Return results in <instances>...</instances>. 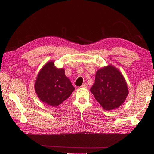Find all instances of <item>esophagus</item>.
Here are the masks:
<instances>
[{"label":"esophagus","instance_id":"34e87169","mask_svg":"<svg viewBox=\"0 0 154 154\" xmlns=\"http://www.w3.org/2000/svg\"><path fill=\"white\" fill-rule=\"evenodd\" d=\"M82 88H87V83H84L82 85V86H81Z\"/></svg>","mask_w":154,"mask_h":154}]
</instances>
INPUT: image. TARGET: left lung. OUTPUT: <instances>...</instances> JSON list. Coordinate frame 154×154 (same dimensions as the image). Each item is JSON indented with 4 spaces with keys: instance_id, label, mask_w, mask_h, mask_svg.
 <instances>
[{
    "instance_id": "obj_1",
    "label": "left lung",
    "mask_w": 154,
    "mask_h": 154,
    "mask_svg": "<svg viewBox=\"0 0 154 154\" xmlns=\"http://www.w3.org/2000/svg\"><path fill=\"white\" fill-rule=\"evenodd\" d=\"M90 91L97 102L106 110L119 108L128 94L127 84L122 74L111 65L97 71L94 83Z\"/></svg>"
}]
</instances>
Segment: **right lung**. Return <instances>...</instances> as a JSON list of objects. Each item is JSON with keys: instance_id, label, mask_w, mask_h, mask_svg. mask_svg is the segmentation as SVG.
Here are the masks:
<instances>
[{"instance_id": "add662e5", "label": "right lung", "mask_w": 154, "mask_h": 154, "mask_svg": "<svg viewBox=\"0 0 154 154\" xmlns=\"http://www.w3.org/2000/svg\"><path fill=\"white\" fill-rule=\"evenodd\" d=\"M34 88L39 99L52 106L60 105L75 90L70 80L65 76L64 69L55 67L52 61L40 69Z\"/></svg>"}]
</instances>
